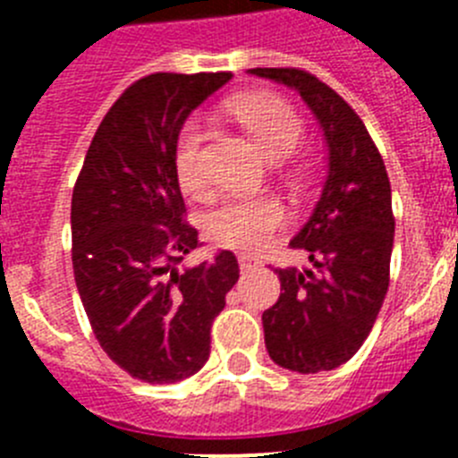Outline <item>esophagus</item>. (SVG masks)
<instances>
[{"label":"esophagus","instance_id":"obj_1","mask_svg":"<svg viewBox=\"0 0 458 458\" xmlns=\"http://www.w3.org/2000/svg\"><path fill=\"white\" fill-rule=\"evenodd\" d=\"M238 266H241V270H245V273H248V270L257 268L259 259L250 257V254H241V257H238Z\"/></svg>","mask_w":458,"mask_h":458}]
</instances>
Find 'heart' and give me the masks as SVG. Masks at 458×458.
I'll return each mask as SVG.
<instances>
[{
    "mask_svg": "<svg viewBox=\"0 0 458 458\" xmlns=\"http://www.w3.org/2000/svg\"><path fill=\"white\" fill-rule=\"evenodd\" d=\"M232 112L259 148L273 160L295 151L302 137V119L286 100L270 93H250L232 103ZM174 167L185 192L199 194L206 188V172L201 165V128L188 121L179 135ZM286 222L284 206L270 197H229L206 216V232L222 248L259 250L279 232Z\"/></svg>",
    "mask_w": 458,
    "mask_h": 458,
    "instance_id": "heart-1",
    "label": "heart"
}]
</instances>
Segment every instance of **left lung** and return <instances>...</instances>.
Returning <instances> with one entry per match:
<instances>
[{"mask_svg":"<svg viewBox=\"0 0 458 458\" xmlns=\"http://www.w3.org/2000/svg\"><path fill=\"white\" fill-rule=\"evenodd\" d=\"M248 72L301 93L326 140L321 199L289 242L317 270H275L282 293L261 321L275 365L330 371L358 353L386 301L394 242L390 179L362 119L335 89L298 68Z\"/></svg>","mask_w":458,"mask_h":458,"instance_id":"left-lung-1","label":"left lung"}]
</instances>
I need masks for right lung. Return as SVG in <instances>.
<instances>
[{"mask_svg": "<svg viewBox=\"0 0 458 458\" xmlns=\"http://www.w3.org/2000/svg\"><path fill=\"white\" fill-rule=\"evenodd\" d=\"M232 72H156L121 93L72 188V273L109 360L163 386L197 374L210 326L238 282L233 252L185 266L199 248L174 167L181 128Z\"/></svg>", "mask_w": 458, "mask_h": 458, "instance_id": "1", "label": "right lung"}]
</instances>
